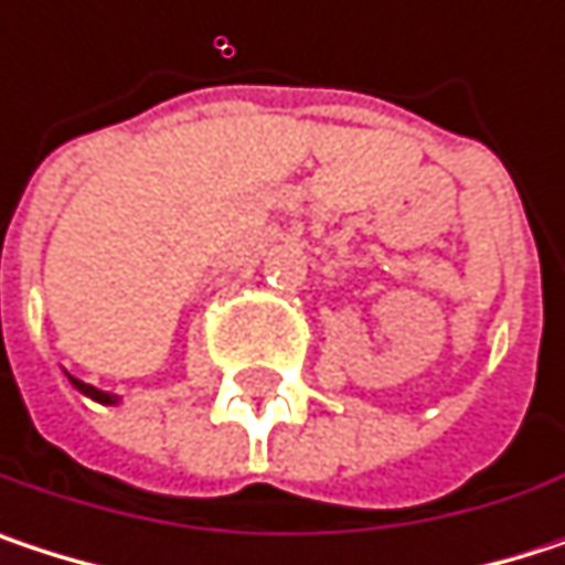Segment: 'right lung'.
Instances as JSON below:
<instances>
[{"label":"right lung","mask_w":565,"mask_h":565,"mask_svg":"<svg viewBox=\"0 0 565 565\" xmlns=\"http://www.w3.org/2000/svg\"><path fill=\"white\" fill-rule=\"evenodd\" d=\"M67 380H71V386H74L77 393H84L87 398L100 402V405H114V402H117V395L104 393V390H94V386H87V383H81V380H74V376H67Z\"/></svg>","instance_id":"add662e5"}]
</instances>
